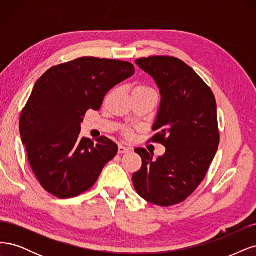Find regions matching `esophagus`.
Returning a JSON list of instances; mask_svg holds the SVG:
<instances>
[{"mask_svg":"<svg viewBox=\"0 0 256 256\" xmlns=\"http://www.w3.org/2000/svg\"><path fill=\"white\" fill-rule=\"evenodd\" d=\"M130 151H132L130 148H128V146H122V144H120V146H119V148H118V153H119V154L128 153V152H130Z\"/></svg>","mask_w":256,"mask_h":256,"instance_id":"obj_1","label":"esophagus"}]
</instances>
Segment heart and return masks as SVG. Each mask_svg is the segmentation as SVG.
Wrapping results in <instances>:
<instances>
[{
  "label": "heart",
  "mask_w": 256,
  "mask_h": 256,
  "mask_svg": "<svg viewBox=\"0 0 256 256\" xmlns=\"http://www.w3.org/2000/svg\"><path fill=\"white\" fill-rule=\"evenodd\" d=\"M146 90H152V89L149 88V87H146V86H138V87H136V88L134 89V92H146ZM128 135L130 136L132 133H130V132H128Z\"/></svg>",
  "instance_id": "heart-1"
}]
</instances>
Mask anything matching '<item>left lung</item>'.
I'll use <instances>...</instances> for the list:
<instances>
[{
    "mask_svg": "<svg viewBox=\"0 0 256 256\" xmlns=\"http://www.w3.org/2000/svg\"><path fill=\"white\" fill-rule=\"evenodd\" d=\"M153 78L160 105L152 130V142L166 152L154 160L142 148L135 152L142 166L133 174L137 194L152 204L171 206L183 202L201 184L219 144L217 104L203 80L176 57L151 56L135 60Z\"/></svg>",
    "mask_w": 256,
    "mask_h": 256,
    "instance_id": "left-lung-1",
    "label": "left lung"
}]
</instances>
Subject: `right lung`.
I'll return each mask as SVG.
<instances>
[{"instance_id":"right-lung-1","label":"right lung","mask_w":256,"mask_h":256,"mask_svg":"<svg viewBox=\"0 0 256 256\" xmlns=\"http://www.w3.org/2000/svg\"><path fill=\"white\" fill-rule=\"evenodd\" d=\"M128 62L80 57L55 66L41 76L20 118V135L40 185L60 198L76 196L92 188L118 146L104 136L80 138L89 110L101 108L105 94L130 78Z\"/></svg>"}]
</instances>
